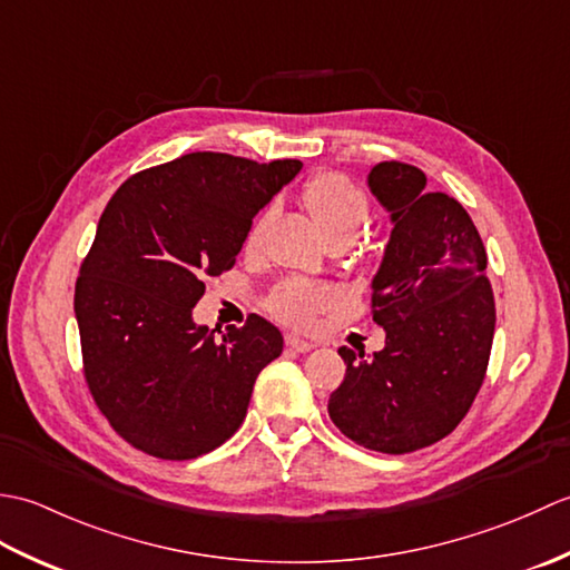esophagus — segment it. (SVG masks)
<instances>
[{
    "instance_id": "esophagus-1",
    "label": "esophagus",
    "mask_w": 570,
    "mask_h": 570,
    "mask_svg": "<svg viewBox=\"0 0 570 570\" xmlns=\"http://www.w3.org/2000/svg\"><path fill=\"white\" fill-rule=\"evenodd\" d=\"M286 347L294 350V353H311L316 345L304 341V337H298V335H286Z\"/></svg>"
}]
</instances>
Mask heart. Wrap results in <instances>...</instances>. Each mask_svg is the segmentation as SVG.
<instances>
[{"instance_id":"heart-1","label":"heart","mask_w":570,"mask_h":570,"mask_svg":"<svg viewBox=\"0 0 570 570\" xmlns=\"http://www.w3.org/2000/svg\"><path fill=\"white\" fill-rule=\"evenodd\" d=\"M301 203L308 210L311 220L316 223L325 239L353 242L370 217V198L365 188L353 178L337 171L316 174L301 188ZM272 223V210H262L247 229L245 249L257 252L264 242L266 227ZM335 294L331 286L308 278H292L276 286L266 298L269 308L278 321L292 325H308L316 321L323 311L333 306Z\"/></svg>"}]
</instances>
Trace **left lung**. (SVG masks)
I'll list each match as a JSON object with an SVG mask.
<instances>
[{
  "label": "left lung",
  "instance_id": "1",
  "mask_svg": "<svg viewBox=\"0 0 570 570\" xmlns=\"http://www.w3.org/2000/svg\"><path fill=\"white\" fill-rule=\"evenodd\" d=\"M370 188L392 213V237L372 282V318L386 331L370 360L341 347L345 380L328 414L350 441L402 455L455 431L485 382L494 296L488 252L455 198L429 193L421 168L384 161Z\"/></svg>",
  "mask_w": 570,
  "mask_h": 570
}]
</instances>
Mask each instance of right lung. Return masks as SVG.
<instances>
[{
    "mask_svg": "<svg viewBox=\"0 0 570 570\" xmlns=\"http://www.w3.org/2000/svg\"><path fill=\"white\" fill-rule=\"evenodd\" d=\"M301 171L196 151L129 176L76 282L82 377L110 426L161 460L210 453L247 416L257 374L282 355L269 321L210 331L190 318L205 278L235 266L252 217Z\"/></svg>",
    "mask_w": 570,
    "mask_h": 570,
    "instance_id": "obj_1",
    "label": "right lung"
}]
</instances>
